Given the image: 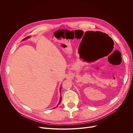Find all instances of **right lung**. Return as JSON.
Here are the masks:
<instances>
[{"label": "right lung", "mask_w": 133, "mask_h": 133, "mask_svg": "<svg viewBox=\"0 0 133 133\" xmlns=\"http://www.w3.org/2000/svg\"><path fill=\"white\" fill-rule=\"evenodd\" d=\"M30 38V36H28V37H26V38H25L24 39H23V40L22 41H23V40H26V39H28V38ZM61 87H60V90L61 91ZM61 100H62V99H61V96H60V100H59V103L58 104V105L56 106L55 107H54V108H53V109H54V108H55L56 107H57L59 104L60 103V102H61Z\"/></svg>", "instance_id": "obj_1"}]
</instances>
